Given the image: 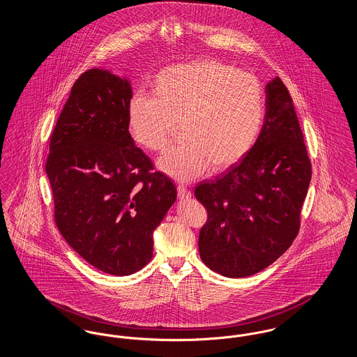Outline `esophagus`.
<instances>
[{
    "instance_id": "obj_1",
    "label": "esophagus",
    "mask_w": 357,
    "mask_h": 357,
    "mask_svg": "<svg viewBox=\"0 0 357 357\" xmlns=\"http://www.w3.org/2000/svg\"><path fill=\"white\" fill-rule=\"evenodd\" d=\"M178 197L179 199H188L191 197V191L185 185H178Z\"/></svg>"
}]
</instances>
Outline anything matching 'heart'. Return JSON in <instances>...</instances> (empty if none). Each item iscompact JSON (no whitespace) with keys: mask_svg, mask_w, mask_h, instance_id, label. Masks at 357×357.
<instances>
[{"mask_svg":"<svg viewBox=\"0 0 357 357\" xmlns=\"http://www.w3.org/2000/svg\"><path fill=\"white\" fill-rule=\"evenodd\" d=\"M264 92L253 75L206 59L162 69L153 96L137 92L127 108L130 132L144 150L162 153L181 126L182 144L165 153L159 169L179 181L223 171L243 159L258 139Z\"/></svg>","mask_w":357,"mask_h":357,"instance_id":"heart-1","label":"heart"}]
</instances>
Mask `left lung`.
Here are the masks:
<instances>
[{
    "mask_svg": "<svg viewBox=\"0 0 357 357\" xmlns=\"http://www.w3.org/2000/svg\"><path fill=\"white\" fill-rule=\"evenodd\" d=\"M310 178L291 96L275 77L266 86L265 123L250 153L194 190L207 211L198 239L204 265L230 278L268 268L298 234Z\"/></svg>",
    "mask_w": 357,
    "mask_h": 357,
    "instance_id": "1",
    "label": "left lung"
}]
</instances>
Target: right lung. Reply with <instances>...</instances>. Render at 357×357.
Here are the masks:
<instances>
[{
    "label": "right lung",
    "mask_w": 357,
    "mask_h": 357,
    "mask_svg": "<svg viewBox=\"0 0 357 357\" xmlns=\"http://www.w3.org/2000/svg\"><path fill=\"white\" fill-rule=\"evenodd\" d=\"M130 83L89 69L72 86L50 142L45 171L54 222L96 269L128 275L153 258V230L176 199L170 178L128 131Z\"/></svg>",
    "instance_id": "1"
}]
</instances>
